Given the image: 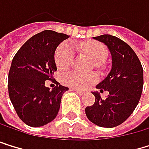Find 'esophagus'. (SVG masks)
<instances>
[{
    "label": "esophagus",
    "mask_w": 149,
    "mask_h": 149,
    "mask_svg": "<svg viewBox=\"0 0 149 149\" xmlns=\"http://www.w3.org/2000/svg\"><path fill=\"white\" fill-rule=\"evenodd\" d=\"M71 90H73V91H75V92H77L79 95H82L83 94H84V92H82V91H80V90H78V89H71Z\"/></svg>",
    "instance_id": "esophagus-1"
}]
</instances>
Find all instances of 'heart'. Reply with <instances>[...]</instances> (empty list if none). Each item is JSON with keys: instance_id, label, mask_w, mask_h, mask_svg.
<instances>
[{"instance_id": "1", "label": "heart", "mask_w": 149, "mask_h": 149, "mask_svg": "<svg viewBox=\"0 0 149 149\" xmlns=\"http://www.w3.org/2000/svg\"><path fill=\"white\" fill-rule=\"evenodd\" d=\"M79 48L82 52L87 54L90 59L95 62L102 61L107 54V50L104 45L97 41H85L79 45ZM74 51L70 44L64 42L61 44L54 54V61L56 66L60 70L68 69L73 61ZM98 79L97 75L95 73H82L79 71L73 70L65 74L63 80L69 87L78 90H85L90 86L95 83Z\"/></svg>"}]
</instances>
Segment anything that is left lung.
<instances>
[{
	"mask_svg": "<svg viewBox=\"0 0 149 149\" xmlns=\"http://www.w3.org/2000/svg\"><path fill=\"white\" fill-rule=\"evenodd\" d=\"M93 38L104 44L112 56L110 72L95 87L109 95L102 99L100 93L92 92L95 101L86 107L85 112L94 124L113 128L125 122L138 105L144 84L143 69L132 48L123 40L111 35Z\"/></svg>",
	"mask_w": 149,
	"mask_h": 149,
	"instance_id": "8db88e82",
	"label": "left lung"
}]
</instances>
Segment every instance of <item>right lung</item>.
I'll return each instance as SVG.
<instances>
[{
    "instance_id": "obj_1",
    "label": "right lung",
    "mask_w": 149,
    "mask_h": 149,
    "mask_svg": "<svg viewBox=\"0 0 149 149\" xmlns=\"http://www.w3.org/2000/svg\"><path fill=\"white\" fill-rule=\"evenodd\" d=\"M69 36L45 30L29 38L15 54L9 72V95L26 125L41 127L58 114L62 95L69 88L58 85L52 90L45 81L57 70L54 54L58 45Z\"/></svg>"
}]
</instances>
